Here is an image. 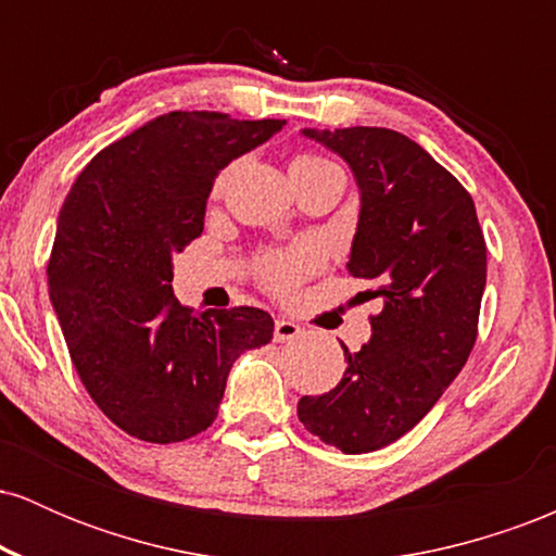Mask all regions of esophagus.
<instances>
[{
    "label": "esophagus",
    "mask_w": 556,
    "mask_h": 556,
    "mask_svg": "<svg viewBox=\"0 0 556 556\" xmlns=\"http://www.w3.org/2000/svg\"><path fill=\"white\" fill-rule=\"evenodd\" d=\"M298 334H300V327H298V324L287 321V318H277V321H274V342L295 340Z\"/></svg>",
    "instance_id": "obj_1"
}]
</instances>
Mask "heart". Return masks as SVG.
I'll return each mask as SVG.
<instances>
[{"label": "heart", "mask_w": 556, "mask_h": 556, "mask_svg": "<svg viewBox=\"0 0 556 556\" xmlns=\"http://www.w3.org/2000/svg\"><path fill=\"white\" fill-rule=\"evenodd\" d=\"M329 159L316 156V154H300L292 159V172H303V169H318V167H329ZM235 164H229L216 175L212 193L214 198H219L225 193L229 177H232ZM321 251L314 245V242H295L290 248H277V251H266L261 253L256 261V277L258 282L271 290L274 295H287L295 287L303 282L308 274H314L318 266H321Z\"/></svg>", "instance_id": "obj_1"}]
</instances>
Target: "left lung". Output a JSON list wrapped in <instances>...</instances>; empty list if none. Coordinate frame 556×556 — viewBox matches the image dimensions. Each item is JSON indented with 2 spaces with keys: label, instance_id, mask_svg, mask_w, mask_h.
<instances>
[{
  "label": "left lung",
  "instance_id": "obj_1",
  "mask_svg": "<svg viewBox=\"0 0 556 556\" xmlns=\"http://www.w3.org/2000/svg\"><path fill=\"white\" fill-rule=\"evenodd\" d=\"M340 154L361 188L348 269L384 308L358 353L342 344V381L298 405L314 437L344 455L397 442L437 405L478 337L486 240L476 203L452 172L387 127L303 130Z\"/></svg>",
  "mask_w": 556,
  "mask_h": 556
}]
</instances>
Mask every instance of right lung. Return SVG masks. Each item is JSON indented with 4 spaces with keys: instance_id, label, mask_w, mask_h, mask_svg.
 I'll list each match as a JSON object with an SVG mask.
<instances>
[{
    "instance_id": "1",
    "label": "right lung",
    "mask_w": 556,
    "mask_h": 556,
    "mask_svg": "<svg viewBox=\"0 0 556 556\" xmlns=\"http://www.w3.org/2000/svg\"><path fill=\"white\" fill-rule=\"evenodd\" d=\"M285 119L169 112L101 149L70 190L47 266L83 387L130 437L172 444L214 424L240 353L271 342L266 311L185 308L172 256L203 232L222 167Z\"/></svg>"
}]
</instances>
